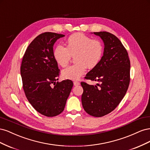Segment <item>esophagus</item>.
I'll return each mask as SVG.
<instances>
[{"label": "esophagus", "mask_w": 150, "mask_h": 150, "mask_svg": "<svg viewBox=\"0 0 150 150\" xmlns=\"http://www.w3.org/2000/svg\"><path fill=\"white\" fill-rule=\"evenodd\" d=\"M79 84H80V83L79 82V81H74V86H78Z\"/></svg>", "instance_id": "1"}]
</instances>
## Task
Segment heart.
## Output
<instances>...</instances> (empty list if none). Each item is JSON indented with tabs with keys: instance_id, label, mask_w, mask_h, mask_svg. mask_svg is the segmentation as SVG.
<instances>
[{
	"instance_id": "heart-1",
	"label": "heart",
	"mask_w": 150,
	"mask_h": 150,
	"mask_svg": "<svg viewBox=\"0 0 150 150\" xmlns=\"http://www.w3.org/2000/svg\"><path fill=\"white\" fill-rule=\"evenodd\" d=\"M104 54V44L101 40L93 39L83 33H76L67 40V47L59 44L53 52L54 58L57 64L66 67L74 57V64L62 71V78L78 80L86 72V67L93 69L100 63Z\"/></svg>"
}]
</instances>
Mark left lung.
Wrapping results in <instances>:
<instances>
[{"label": "left lung", "instance_id": "left-lung-1", "mask_svg": "<svg viewBox=\"0 0 150 150\" xmlns=\"http://www.w3.org/2000/svg\"><path fill=\"white\" fill-rule=\"evenodd\" d=\"M94 34L103 40L104 54L100 63L84 78L98 83L93 86L81 83L83 88L81 101L88 114L102 117L114 110L125 96L130 82V60L116 36L108 32Z\"/></svg>", "mask_w": 150, "mask_h": 150}]
</instances>
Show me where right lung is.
Here are the masks:
<instances>
[{"label":"right lung","instance_id":"right-lung-1","mask_svg":"<svg viewBox=\"0 0 150 150\" xmlns=\"http://www.w3.org/2000/svg\"><path fill=\"white\" fill-rule=\"evenodd\" d=\"M64 36L50 32L39 34L27 48L21 63L25 96L36 111L47 117L63 111L73 86L69 79L56 83L60 69L54 58L53 46Z\"/></svg>","mask_w":150,"mask_h":150}]
</instances>
